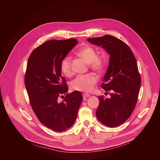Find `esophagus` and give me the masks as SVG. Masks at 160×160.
Returning <instances> with one entry per match:
<instances>
[{"label":"esophagus","instance_id":"esophagus-1","mask_svg":"<svg viewBox=\"0 0 160 160\" xmlns=\"http://www.w3.org/2000/svg\"><path fill=\"white\" fill-rule=\"evenodd\" d=\"M82 97H83V98L84 99H86V98H87L88 97H90V95L89 94V93H83L82 94Z\"/></svg>","mask_w":160,"mask_h":160}]
</instances>
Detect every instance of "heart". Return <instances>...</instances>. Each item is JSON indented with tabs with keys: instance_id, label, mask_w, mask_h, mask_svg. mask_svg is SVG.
I'll return each instance as SVG.
<instances>
[{
	"instance_id": "heart-1",
	"label": "heart",
	"mask_w": 160,
	"mask_h": 160,
	"mask_svg": "<svg viewBox=\"0 0 160 160\" xmlns=\"http://www.w3.org/2000/svg\"><path fill=\"white\" fill-rule=\"evenodd\" d=\"M76 54L83 58L87 63H90L92 69L100 72L104 67L105 60L103 56L96 55L95 50L89 46H86L80 49ZM61 69L63 74L69 77L72 75L73 72L71 69V57H66L61 64ZM98 82V78L93 74L86 75H79L72 82L71 86L74 90L82 92L92 91Z\"/></svg>"
}]
</instances>
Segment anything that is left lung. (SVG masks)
<instances>
[{"label": "left lung", "instance_id": "obj_1", "mask_svg": "<svg viewBox=\"0 0 160 160\" xmlns=\"http://www.w3.org/2000/svg\"><path fill=\"white\" fill-rule=\"evenodd\" d=\"M88 41L102 47L110 56L102 88L110 91L111 97H98L100 104L97 118L106 126H118L129 118L137 103L141 79L136 58L129 46L113 36L88 38Z\"/></svg>", "mask_w": 160, "mask_h": 160}]
</instances>
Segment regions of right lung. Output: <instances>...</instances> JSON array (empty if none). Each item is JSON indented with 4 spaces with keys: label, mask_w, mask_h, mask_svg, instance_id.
I'll use <instances>...</instances> for the list:
<instances>
[{
    "label": "right lung",
    "mask_w": 160,
    "mask_h": 160,
    "mask_svg": "<svg viewBox=\"0 0 160 160\" xmlns=\"http://www.w3.org/2000/svg\"><path fill=\"white\" fill-rule=\"evenodd\" d=\"M78 43L76 39L48 41L34 49L28 61L24 82L31 105L40 122L54 131H65L74 124L82 101L78 91L58 100L68 91L62 62Z\"/></svg>",
    "instance_id": "obj_1"
}]
</instances>
